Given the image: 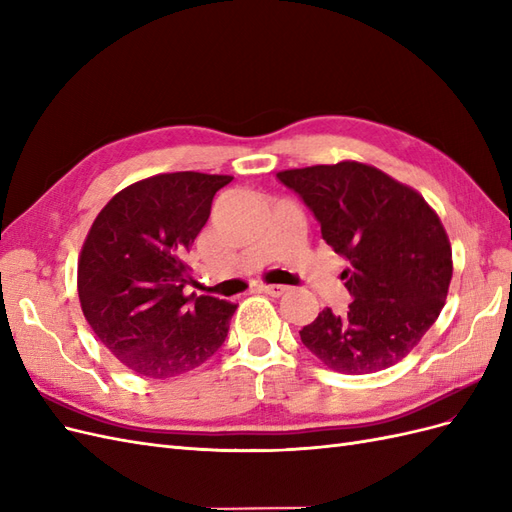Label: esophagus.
Instances as JSON below:
<instances>
[{
    "label": "esophagus",
    "mask_w": 512,
    "mask_h": 512,
    "mask_svg": "<svg viewBox=\"0 0 512 512\" xmlns=\"http://www.w3.org/2000/svg\"><path fill=\"white\" fill-rule=\"evenodd\" d=\"M260 290L267 292L269 297H282V294L288 292V286H282V284H262Z\"/></svg>",
    "instance_id": "1"
}]
</instances>
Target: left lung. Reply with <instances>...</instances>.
Listing matches in <instances>:
<instances>
[{"instance_id": "left-lung-1", "label": "left lung", "mask_w": 512, "mask_h": 512, "mask_svg": "<svg viewBox=\"0 0 512 512\" xmlns=\"http://www.w3.org/2000/svg\"><path fill=\"white\" fill-rule=\"evenodd\" d=\"M277 179L303 198L322 239L348 260V312L322 309L299 331L303 346L350 376L404 359L438 320L453 277L438 213L416 190L361 162L282 170Z\"/></svg>"}]
</instances>
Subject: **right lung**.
<instances>
[{
  "instance_id": "1",
  "label": "right lung",
  "mask_w": 512,
  "mask_h": 512,
  "mask_svg": "<svg viewBox=\"0 0 512 512\" xmlns=\"http://www.w3.org/2000/svg\"><path fill=\"white\" fill-rule=\"evenodd\" d=\"M230 175L164 173L108 200L79 258L83 314L113 356L145 378H173L209 361L237 305L192 292L185 254Z\"/></svg>"
}]
</instances>
